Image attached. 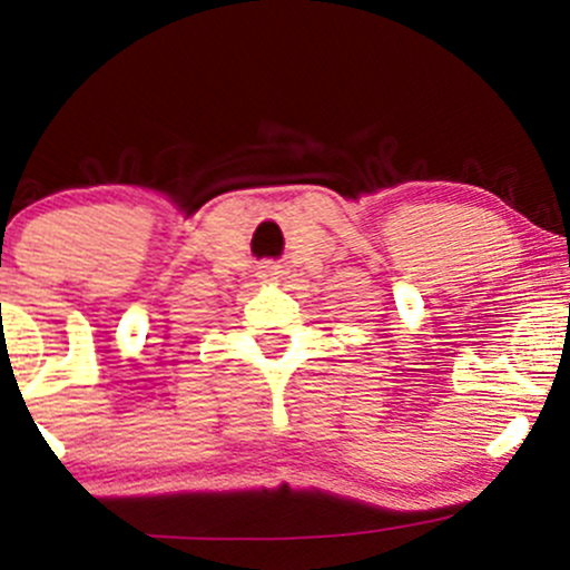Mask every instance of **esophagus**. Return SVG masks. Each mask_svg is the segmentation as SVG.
<instances>
[{"label": "esophagus", "instance_id": "1", "mask_svg": "<svg viewBox=\"0 0 570 570\" xmlns=\"http://www.w3.org/2000/svg\"><path fill=\"white\" fill-rule=\"evenodd\" d=\"M278 276H281V271H278V267H276V265L265 267V271H263V278H267V281H276Z\"/></svg>", "mask_w": 570, "mask_h": 570}]
</instances>
